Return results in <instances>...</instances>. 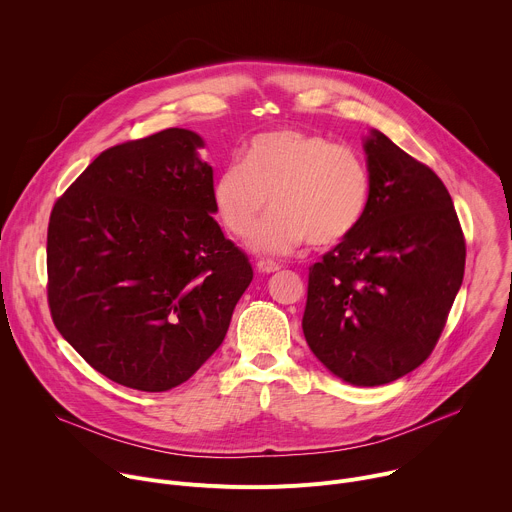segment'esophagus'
Returning a JSON list of instances; mask_svg holds the SVG:
<instances>
[{"instance_id":"obj_1","label":"esophagus","mask_w":512,"mask_h":512,"mask_svg":"<svg viewBox=\"0 0 512 512\" xmlns=\"http://www.w3.org/2000/svg\"><path fill=\"white\" fill-rule=\"evenodd\" d=\"M257 269H259V273H275V271H279L281 267L277 265V263H273V261H257Z\"/></svg>"}]
</instances>
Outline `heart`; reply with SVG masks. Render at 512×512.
<instances>
[{"label": "heart", "mask_w": 512, "mask_h": 512, "mask_svg": "<svg viewBox=\"0 0 512 512\" xmlns=\"http://www.w3.org/2000/svg\"><path fill=\"white\" fill-rule=\"evenodd\" d=\"M210 196L218 221L239 239L251 237L269 196L273 210L257 229L253 249L285 255L306 239L330 247L350 237L367 212L371 176L350 145L281 127L255 135L243 162L218 170Z\"/></svg>", "instance_id": "b5f03b06"}]
</instances>
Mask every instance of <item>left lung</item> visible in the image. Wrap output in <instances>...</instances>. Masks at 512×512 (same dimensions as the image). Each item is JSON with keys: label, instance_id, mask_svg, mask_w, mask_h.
<instances>
[{"label": "left lung", "instance_id": "left-lung-1", "mask_svg": "<svg viewBox=\"0 0 512 512\" xmlns=\"http://www.w3.org/2000/svg\"><path fill=\"white\" fill-rule=\"evenodd\" d=\"M362 148L369 206L358 229L310 267L302 328L332 375L379 387L431 354L464 279L466 243L433 170L377 129Z\"/></svg>", "mask_w": 512, "mask_h": 512}]
</instances>
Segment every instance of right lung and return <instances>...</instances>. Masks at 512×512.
<instances>
[{
  "mask_svg": "<svg viewBox=\"0 0 512 512\" xmlns=\"http://www.w3.org/2000/svg\"><path fill=\"white\" fill-rule=\"evenodd\" d=\"M204 139L164 129L105 150L54 204L48 304L64 340L107 379L162 393L223 344L253 279L214 221Z\"/></svg>",
  "mask_w": 512,
  "mask_h": 512,
  "instance_id": "obj_1",
  "label": "right lung"
}]
</instances>
